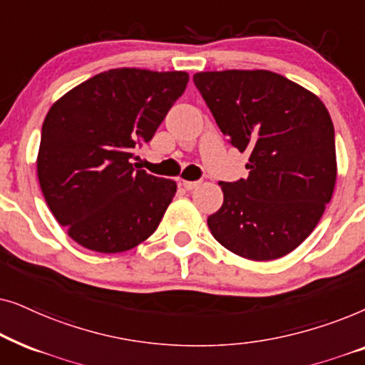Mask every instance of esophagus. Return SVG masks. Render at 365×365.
I'll use <instances>...</instances> for the list:
<instances>
[{
    "label": "esophagus",
    "instance_id": "34e87169",
    "mask_svg": "<svg viewBox=\"0 0 365 365\" xmlns=\"http://www.w3.org/2000/svg\"><path fill=\"white\" fill-rule=\"evenodd\" d=\"M182 187L187 189V191H192V189H196L199 184H201V181H182Z\"/></svg>",
    "mask_w": 365,
    "mask_h": 365
}]
</instances>
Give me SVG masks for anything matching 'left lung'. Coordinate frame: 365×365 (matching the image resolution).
Listing matches in <instances>:
<instances>
[{
    "instance_id": "obj_1",
    "label": "left lung",
    "mask_w": 365,
    "mask_h": 365,
    "mask_svg": "<svg viewBox=\"0 0 365 365\" xmlns=\"http://www.w3.org/2000/svg\"><path fill=\"white\" fill-rule=\"evenodd\" d=\"M194 84L219 129L249 153L247 179L219 182L224 202L207 217L237 256L272 261L306 241L337 178L334 124L316 94L272 71H206Z\"/></svg>"
}]
</instances>
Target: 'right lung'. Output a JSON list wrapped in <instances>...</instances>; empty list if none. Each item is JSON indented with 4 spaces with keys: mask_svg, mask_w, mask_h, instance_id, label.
<instances>
[{
    "mask_svg": "<svg viewBox=\"0 0 365 365\" xmlns=\"http://www.w3.org/2000/svg\"><path fill=\"white\" fill-rule=\"evenodd\" d=\"M184 71L118 68L59 98L44 118L38 179L56 221L79 246L124 252L156 231L176 182L131 164L187 86Z\"/></svg>",
    "mask_w": 365,
    "mask_h": 365,
    "instance_id": "right-lung-1",
    "label": "right lung"
}]
</instances>
